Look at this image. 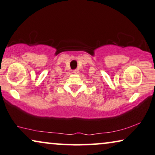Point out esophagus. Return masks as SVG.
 Instances as JSON below:
<instances>
[{
  "instance_id": "34e87169",
  "label": "esophagus",
  "mask_w": 155,
  "mask_h": 155,
  "mask_svg": "<svg viewBox=\"0 0 155 155\" xmlns=\"http://www.w3.org/2000/svg\"><path fill=\"white\" fill-rule=\"evenodd\" d=\"M78 72H79V71H78V69H75L73 71V73H75V74H77V73H78Z\"/></svg>"
}]
</instances>
